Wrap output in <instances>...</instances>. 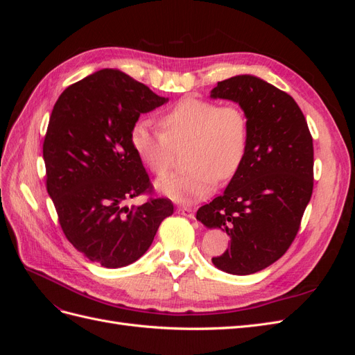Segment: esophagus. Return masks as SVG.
<instances>
[{"label":"esophagus","instance_id":"obj_1","mask_svg":"<svg viewBox=\"0 0 355 355\" xmlns=\"http://www.w3.org/2000/svg\"><path fill=\"white\" fill-rule=\"evenodd\" d=\"M178 211L180 214H184V216L189 218V219H194V209L189 207V206H182V207L178 209Z\"/></svg>","mask_w":355,"mask_h":355}]
</instances>
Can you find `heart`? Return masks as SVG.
Returning a JSON list of instances; mask_svg holds the SVG:
<instances>
[{"mask_svg":"<svg viewBox=\"0 0 355 355\" xmlns=\"http://www.w3.org/2000/svg\"><path fill=\"white\" fill-rule=\"evenodd\" d=\"M163 132L139 121L130 132L136 155L157 176L167 175L175 161V146L189 142L184 173L161 179L157 188L179 202L211 194L218 180H230L241 168L249 148V118L239 105L210 99H180L159 118Z\"/></svg>","mask_w":355,"mask_h":355,"instance_id":"heart-1","label":"heart"}]
</instances>
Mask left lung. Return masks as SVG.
Here are the masks:
<instances>
[{"mask_svg":"<svg viewBox=\"0 0 355 355\" xmlns=\"http://www.w3.org/2000/svg\"><path fill=\"white\" fill-rule=\"evenodd\" d=\"M210 96L241 106L249 148L239 173L198 209L197 219L231 239L211 257L214 266L249 275L280 259L300 228L314 187L313 136L292 96L253 75L219 81Z\"/></svg>","mask_w":355,"mask_h":355,"instance_id":"obj_1","label":"left lung"}]
</instances>
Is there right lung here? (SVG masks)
<instances>
[{"mask_svg": "<svg viewBox=\"0 0 355 355\" xmlns=\"http://www.w3.org/2000/svg\"><path fill=\"white\" fill-rule=\"evenodd\" d=\"M166 102L127 73L102 69L69 85L53 106L42 144L47 192L68 241L105 268L137 261L173 214L168 198L125 206L154 189L130 132L141 114Z\"/></svg>", "mask_w": 355, "mask_h": 355, "instance_id": "add662e5", "label": "right lung"}]
</instances>
